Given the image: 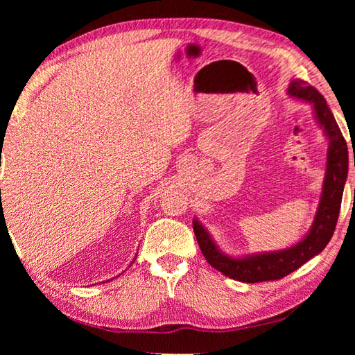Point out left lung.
I'll return each instance as SVG.
<instances>
[{"instance_id": "left-lung-1", "label": "left lung", "mask_w": 355, "mask_h": 355, "mask_svg": "<svg viewBox=\"0 0 355 355\" xmlns=\"http://www.w3.org/2000/svg\"><path fill=\"white\" fill-rule=\"evenodd\" d=\"M288 94L296 99L311 102L315 112V119L325 131L329 140L327 154V173L323 180L322 197L315 214L310 233L290 248L273 253H259L245 256V258H230L220 252V248L210 238L206 229L193 220V232L198 245L205 254L206 261L230 279L241 282L254 284L266 281H277L284 276L293 273L306 261L319 254L333 238L336 224L340 214L343 187L348 177V146L338 128L336 119L318 89L305 80H293L288 87ZM355 164V162H354Z\"/></svg>"}]
</instances>
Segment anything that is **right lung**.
<instances>
[{"label":"right lung","mask_w":355,"mask_h":355,"mask_svg":"<svg viewBox=\"0 0 355 355\" xmlns=\"http://www.w3.org/2000/svg\"><path fill=\"white\" fill-rule=\"evenodd\" d=\"M0 215H1V218H3V209H1V212H0Z\"/></svg>","instance_id":"right-lung-1"}]
</instances>
